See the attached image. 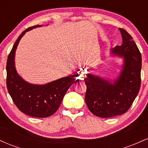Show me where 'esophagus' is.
<instances>
[{
  "instance_id": "1",
  "label": "esophagus",
  "mask_w": 148,
  "mask_h": 148,
  "mask_svg": "<svg viewBox=\"0 0 148 148\" xmlns=\"http://www.w3.org/2000/svg\"><path fill=\"white\" fill-rule=\"evenodd\" d=\"M79 77H80V79H84V72H83V71L80 72Z\"/></svg>"
}]
</instances>
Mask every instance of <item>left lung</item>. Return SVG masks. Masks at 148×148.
Wrapping results in <instances>:
<instances>
[{"label": "left lung", "instance_id": "obj_1", "mask_svg": "<svg viewBox=\"0 0 148 148\" xmlns=\"http://www.w3.org/2000/svg\"><path fill=\"white\" fill-rule=\"evenodd\" d=\"M123 44L111 49V53L124 57L125 64L114 83L88 74L85 101L91 113L100 118H111L124 114L132 106L140 88L142 58L140 51L125 29L120 28Z\"/></svg>", "mask_w": 148, "mask_h": 148}]
</instances>
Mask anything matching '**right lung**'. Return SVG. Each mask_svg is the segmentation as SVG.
Wrapping results in <instances>:
<instances>
[{
	"instance_id": "1",
	"label": "right lung",
	"mask_w": 148,
	"mask_h": 148,
	"mask_svg": "<svg viewBox=\"0 0 148 148\" xmlns=\"http://www.w3.org/2000/svg\"><path fill=\"white\" fill-rule=\"evenodd\" d=\"M39 26L27 28L15 42L7 60L6 84L10 95L20 111L29 116L47 118L58 109L67 90L79 81L76 79L79 75H71L45 85L30 84L18 75L14 67V54L18 42L25 32Z\"/></svg>"
}]
</instances>
